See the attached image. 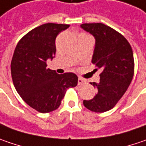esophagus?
<instances>
[{
	"label": "esophagus",
	"mask_w": 146,
	"mask_h": 146,
	"mask_svg": "<svg viewBox=\"0 0 146 146\" xmlns=\"http://www.w3.org/2000/svg\"><path fill=\"white\" fill-rule=\"evenodd\" d=\"M85 82V80L83 79V78H79L78 80V85H82V84H83Z\"/></svg>",
	"instance_id": "1"
}]
</instances>
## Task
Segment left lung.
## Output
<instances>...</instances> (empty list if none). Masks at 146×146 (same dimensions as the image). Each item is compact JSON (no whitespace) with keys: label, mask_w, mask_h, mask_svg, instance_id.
Wrapping results in <instances>:
<instances>
[{"label":"left lung","mask_w":146,"mask_h":146,"mask_svg":"<svg viewBox=\"0 0 146 146\" xmlns=\"http://www.w3.org/2000/svg\"><path fill=\"white\" fill-rule=\"evenodd\" d=\"M81 28L95 37L92 62L101 70L100 82L92 83L97 94L92 100H83V105L92 112H106L122 98L132 80V49L123 36L105 24L83 23Z\"/></svg>","instance_id":"8db88e82"}]
</instances>
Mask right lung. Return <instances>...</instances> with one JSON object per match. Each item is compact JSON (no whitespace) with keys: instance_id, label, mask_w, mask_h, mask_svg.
<instances>
[{"instance_id":"obj_1","label":"right lung","mask_w":146,"mask_h":146,"mask_svg":"<svg viewBox=\"0 0 146 146\" xmlns=\"http://www.w3.org/2000/svg\"><path fill=\"white\" fill-rule=\"evenodd\" d=\"M68 24L45 23L31 30L16 46L11 76L16 91L28 105L43 113L59 108L64 93L78 85L73 73L58 74L46 68L55 55V38Z\"/></svg>"}]
</instances>
